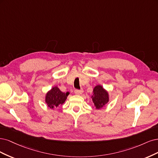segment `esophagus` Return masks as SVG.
Returning a JSON list of instances; mask_svg holds the SVG:
<instances>
[{
  "mask_svg": "<svg viewBox=\"0 0 158 158\" xmlns=\"http://www.w3.org/2000/svg\"><path fill=\"white\" fill-rule=\"evenodd\" d=\"M83 89H80V90H77V89H75L74 90V93L75 94H77V95H80L83 93Z\"/></svg>",
  "mask_w": 158,
  "mask_h": 158,
  "instance_id": "1",
  "label": "esophagus"
}]
</instances>
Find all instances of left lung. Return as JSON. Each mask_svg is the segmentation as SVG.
I'll list each match as a JSON object with an SVG mask.
<instances>
[{"instance_id":"obj_1","label":"left lung","mask_w":158,"mask_h":158,"mask_svg":"<svg viewBox=\"0 0 158 158\" xmlns=\"http://www.w3.org/2000/svg\"><path fill=\"white\" fill-rule=\"evenodd\" d=\"M96 109L99 110L109 102V94L103 87L100 85H96L93 89V94L91 96Z\"/></svg>"}]
</instances>
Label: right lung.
Masks as SVG:
<instances>
[{
    "label": "right lung",
    "instance_id": "add662e5",
    "mask_svg": "<svg viewBox=\"0 0 158 158\" xmlns=\"http://www.w3.org/2000/svg\"><path fill=\"white\" fill-rule=\"evenodd\" d=\"M69 93H63L57 86H54L49 90L45 96V102L50 108H54L59 105H62L67 98Z\"/></svg>",
    "mask_w": 158,
    "mask_h": 158
}]
</instances>
